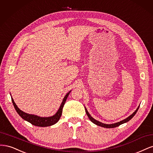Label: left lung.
<instances>
[{
  "mask_svg": "<svg viewBox=\"0 0 153 153\" xmlns=\"http://www.w3.org/2000/svg\"><path fill=\"white\" fill-rule=\"evenodd\" d=\"M138 108H139V106H138V107L137 108V109L135 111V112H133V114H132L130 115V116H129V117H127L126 119H125L123 120V121H120V122H118V123H114V124H104V123H101V122H100V121H96V120H95L94 119H93V118H92V117L91 116V115L89 114V112H87V110L86 108H85V112H86V114H87V115L88 117L89 118V119H90L92 123H93L94 124H96V125H98V126H101V127H103V128H112L117 127V126H120V125H121V124H123V123H126V122L129 121V120L133 118V117L134 116V115H135L136 114V113H137V112L138 111Z\"/></svg>",
  "mask_w": 153,
  "mask_h": 153,
  "instance_id": "obj_1",
  "label": "left lung"
}]
</instances>
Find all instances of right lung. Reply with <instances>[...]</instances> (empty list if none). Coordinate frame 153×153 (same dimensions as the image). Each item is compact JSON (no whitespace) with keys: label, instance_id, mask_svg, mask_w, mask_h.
I'll use <instances>...</instances> for the list:
<instances>
[{"label":"right lung","instance_id":"right-lung-1","mask_svg":"<svg viewBox=\"0 0 153 153\" xmlns=\"http://www.w3.org/2000/svg\"><path fill=\"white\" fill-rule=\"evenodd\" d=\"M69 92H68V93L64 98L62 102L61 106H60V108L58 110L57 112L54 115H53V116L49 117H40L37 116V115L25 113L18 108V106H16L15 103L14 102V100L12 98H11V100H12L13 104L14 105V107H15L17 113L19 114V115L22 119H24V120H25V121L29 122L32 125H34V126H40V127L50 126L57 123L59 121L60 117H61L62 108L64 106V105L65 104V102L68 98V96H69Z\"/></svg>","mask_w":153,"mask_h":153}]
</instances>
